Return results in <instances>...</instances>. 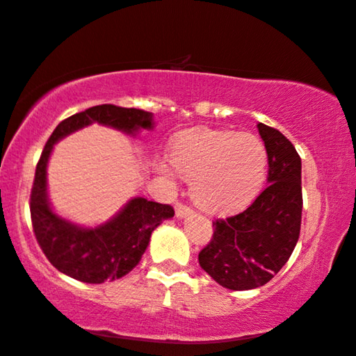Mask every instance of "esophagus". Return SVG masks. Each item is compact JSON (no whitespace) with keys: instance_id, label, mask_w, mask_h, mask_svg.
I'll return each mask as SVG.
<instances>
[{"instance_id":"34e87169","label":"esophagus","mask_w":356,"mask_h":356,"mask_svg":"<svg viewBox=\"0 0 356 356\" xmlns=\"http://www.w3.org/2000/svg\"><path fill=\"white\" fill-rule=\"evenodd\" d=\"M190 213H193V211H191V209H190L188 206L182 204V202H177V204H176V216H177L179 218L187 217V216H190Z\"/></svg>"}]
</instances>
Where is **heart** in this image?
I'll use <instances>...</instances> for the list:
<instances>
[{
	"mask_svg": "<svg viewBox=\"0 0 356 356\" xmlns=\"http://www.w3.org/2000/svg\"><path fill=\"white\" fill-rule=\"evenodd\" d=\"M171 165L191 180V195L198 204L216 212L245 206L261 191L268 172V152L249 133L190 129L174 143ZM161 177L172 182L174 174L165 163Z\"/></svg>",
	"mask_w": 356,
	"mask_h": 356,
	"instance_id": "b5f03b06",
	"label": "heart"
}]
</instances>
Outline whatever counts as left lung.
Returning a JSON list of instances; mask_svg holds the SVG:
<instances>
[{
  "instance_id": "8db88e82",
  "label": "left lung",
  "mask_w": 356,
  "mask_h": 356,
  "mask_svg": "<svg viewBox=\"0 0 356 356\" xmlns=\"http://www.w3.org/2000/svg\"><path fill=\"white\" fill-rule=\"evenodd\" d=\"M268 152L269 185L244 211L213 222L200 266L225 289H258L289 261L300 239L301 158L279 129L258 123Z\"/></svg>"
}]
</instances>
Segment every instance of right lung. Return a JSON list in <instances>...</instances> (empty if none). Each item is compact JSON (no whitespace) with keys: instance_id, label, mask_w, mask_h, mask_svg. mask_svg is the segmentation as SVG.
I'll return each mask as SVG.
<instances>
[{"instance_id":"1","label":"right lung","mask_w":356,"mask_h":356,"mask_svg":"<svg viewBox=\"0 0 356 356\" xmlns=\"http://www.w3.org/2000/svg\"><path fill=\"white\" fill-rule=\"evenodd\" d=\"M115 128L134 136L140 128H154L152 112L133 107L101 104L65 118L50 134L39 158L31 188L33 231L44 255L60 273L86 284H103L127 275L143 258L152 231L163 220L174 217L169 204L145 198L129 200L117 216L95 228H83L52 211L47 196V163L54 145L83 127Z\"/></svg>"}]
</instances>
